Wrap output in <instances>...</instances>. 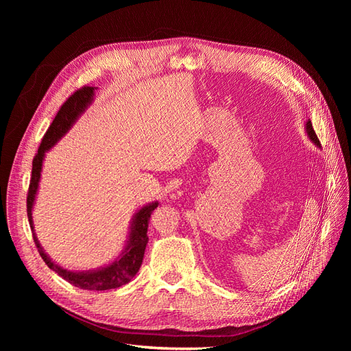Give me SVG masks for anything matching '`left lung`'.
Segmentation results:
<instances>
[{"mask_svg": "<svg viewBox=\"0 0 351 351\" xmlns=\"http://www.w3.org/2000/svg\"><path fill=\"white\" fill-rule=\"evenodd\" d=\"M306 130H307V134H309L311 139H312L317 146H321V142H319V139H317V136H316V133H315V130H313V127H312V123H311V121H307Z\"/></svg>", "mask_w": 351, "mask_h": 351, "instance_id": "1", "label": "left lung"}]
</instances>
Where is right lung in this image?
<instances>
[{"label":"right lung","mask_w":351,"mask_h":351,"mask_svg":"<svg viewBox=\"0 0 351 351\" xmlns=\"http://www.w3.org/2000/svg\"><path fill=\"white\" fill-rule=\"evenodd\" d=\"M93 90H95L93 86H82L77 90H74L66 99V102L61 105L54 121L51 123L47 133L44 134V137H42L38 154L34 158V162H32V176H30V183L27 190L26 206H27L29 224L32 228V236H34V241L36 244V249L40 254V258L44 259V262L48 265V268L56 271L60 277H62L70 284L79 287V289L102 291V290L119 289V287L129 282L137 274V271H139L143 261L146 244H147V240H149L147 239V224H149L152 210L158 206L156 202L155 204L142 208L134 215L132 222L129 244H127L123 256L119 261L112 262V265H110V267H105L102 269H97L93 272H70L56 265L47 256L45 252L42 250L40 244L38 243V239L34 232V224H32V206H34L38 183L40 178L42 161H44L45 152L52 145H56V142L61 136H64V133L71 127V124L76 121L77 117L84 111V108L88 107V104L93 98Z\"/></svg>","instance_id":"add662e5"}]
</instances>
